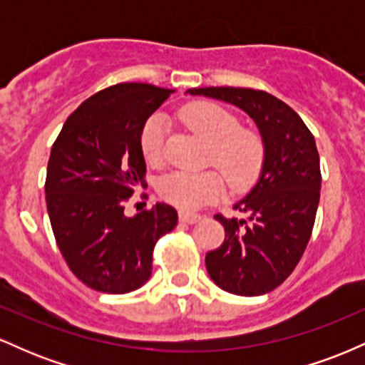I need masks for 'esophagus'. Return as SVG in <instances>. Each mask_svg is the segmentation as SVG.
<instances>
[{
  "label": "esophagus",
  "mask_w": 365,
  "mask_h": 365,
  "mask_svg": "<svg viewBox=\"0 0 365 365\" xmlns=\"http://www.w3.org/2000/svg\"><path fill=\"white\" fill-rule=\"evenodd\" d=\"M178 216H180V221H183V223H187V225H194L200 220V215H197V212L180 211Z\"/></svg>",
  "instance_id": "34e87169"
}]
</instances>
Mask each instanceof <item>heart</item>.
<instances>
[{
    "mask_svg": "<svg viewBox=\"0 0 365 365\" xmlns=\"http://www.w3.org/2000/svg\"><path fill=\"white\" fill-rule=\"evenodd\" d=\"M180 116L192 132L211 144L209 163L223 171L230 185L242 190L254 183L264 163V145L257 133L240 128L237 116L216 103H190L183 106ZM166 128L163 115L150 116L142 128L140 149L150 165L161 163ZM158 192L166 202L183 211H194L225 194V180L215 170H177L159 180Z\"/></svg>",
    "mask_w": 365,
    "mask_h": 365,
    "instance_id": "obj_1",
    "label": "heart"
}]
</instances>
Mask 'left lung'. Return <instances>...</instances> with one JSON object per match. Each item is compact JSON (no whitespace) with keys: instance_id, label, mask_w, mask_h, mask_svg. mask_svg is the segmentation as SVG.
I'll return each mask as SVG.
<instances>
[{"instance_id":"left-lung-1","label":"left lung","mask_w":365,"mask_h":365,"mask_svg":"<svg viewBox=\"0 0 365 365\" xmlns=\"http://www.w3.org/2000/svg\"><path fill=\"white\" fill-rule=\"evenodd\" d=\"M187 92L235 104L261 132V177L233 206L245 217L215 216L225 226V242L206 254V267L225 292L262 295L292 274L311 240L321 195L316 140L287 103L264 91L199 87Z\"/></svg>"}]
</instances>
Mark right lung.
Listing matches in <instances>:
<instances>
[{"label":"right lung","mask_w":365,"mask_h":365,"mask_svg":"<svg viewBox=\"0 0 365 365\" xmlns=\"http://www.w3.org/2000/svg\"><path fill=\"white\" fill-rule=\"evenodd\" d=\"M171 92L139 82L96 92L66 118L51 148L49 221L63 259L92 290L140 288L153 273L154 245L177 226V211L165 202L132 217L123 212L145 183L142 128Z\"/></svg>","instance_id":"add662e5"}]
</instances>
